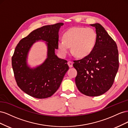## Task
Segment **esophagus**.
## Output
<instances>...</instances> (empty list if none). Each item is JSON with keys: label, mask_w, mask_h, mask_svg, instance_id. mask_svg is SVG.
Instances as JSON below:
<instances>
[{"label": "esophagus", "mask_w": 128, "mask_h": 128, "mask_svg": "<svg viewBox=\"0 0 128 128\" xmlns=\"http://www.w3.org/2000/svg\"><path fill=\"white\" fill-rule=\"evenodd\" d=\"M68 64L69 67L72 68V64H73L72 62V61H68Z\"/></svg>", "instance_id": "esophagus-1"}]
</instances>
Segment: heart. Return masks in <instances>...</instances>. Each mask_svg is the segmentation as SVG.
<instances>
[{"label":"heart","mask_w":128,"mask_h":128,"mask_svg":"<svg viewBox=\"0 0 128 128\" xmlns=\"http://www.w3.org/2000/svg\"><path fill=\"white\" fill-rule=\"evenodd\" d=\"M64 40L58 42V48L62 56H66L71 47V52L77 58H84L94 49L97 34L92 28L75 26L64 34Z\"/></svg>","instance_id":"1"}]
</instances>
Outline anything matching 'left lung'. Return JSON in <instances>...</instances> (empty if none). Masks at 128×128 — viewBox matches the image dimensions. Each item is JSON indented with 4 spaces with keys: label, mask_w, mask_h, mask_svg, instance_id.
<instances>
[{
    "label": "left lung",
    "mask_w": 128,
    "mask_h": 128,
    "mask_svg": "<svg viewBox=\"0 0 128 128\" xmlns=\"http://www.w3.org/2000/svg\"><path fill=\"white\" fill-rule=\"evenodd\" d=\"M95 27L97 40L94 49L88 56L74 61L77 70V88L82 94L90 96L102 95L113 85L119 67L117 45L99 24Z\"/></svg>",
    "instance_id": "1"
}]
</instances>
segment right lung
Wrapping results in <instances>:
<instances>
[{"label":"right lung","mask_w":128,"mask_h":128,"mask_svg":"<svg viewBox=\"0 0 128 128\" xmlns=\"http://www.w3.org/2000/svg\"><path fill=\"white\" fill-rule=\"evenodd\" d=\"M63 23L45 26L34 30L22 39L15 49L12 64L18 86L26 94L38 99L52 96L60 87L69 66L67 61L59 58L55 53L58 49L59 31ZM46 42L47 58L35 68L27 63L28 53L37 41Z\"/></svg>","instance_id":"right-lung-1"}]
</instances>
